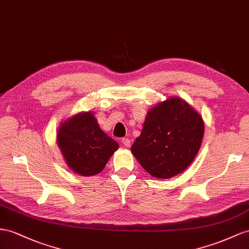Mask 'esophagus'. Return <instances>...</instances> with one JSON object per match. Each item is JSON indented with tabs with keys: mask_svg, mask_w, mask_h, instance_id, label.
<instances>
[{
	"mask_svg": "<svg viewBox=\"0 0 249 249\" xmlns=\"http://www.w3.org/2000/svg\"><path fill=\"white\" fill-rule=\"evenodd\" d=\"M122 143L124 146H126V147H129L130 146V140L128 138H123L122 139Z\"/></svg>",
	"mask_w": 249,
	"mask_h": 249,
	"instance_id": "1",
	"label": "esophagus"
}]
</instances>
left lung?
Instances as JSON below:
<instances>
[{
    "label": "left lung",
    "instance_id": "1",
    "mask_svg": "<svg viewBox=\"0 0 249 249\" xmlns=\"http://www.w3.org/2000/svg\"><path fill=\"white\" fill-rule=\"evenodd\" d=\"M204 136V122L186 101L169 98L148 110L141 135L131 146L141 166L158 179H169L195 160Z\"/></svg>",
    "mask_w": 249,
    "mask_h": 249
}]
</instances>
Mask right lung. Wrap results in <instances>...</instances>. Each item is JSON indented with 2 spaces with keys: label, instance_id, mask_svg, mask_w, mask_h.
<instances>
[{
  "label": "right lung",
  "instance_id": "obj_1",
  "mask_svg": "<svg viewBox=\"0 0 249 249\" xmlns=\"http://www.w3.org/2000/svg\"><path fill=\"white\" fill-rule=\"evenodd\" d=\"M56 142L68 167L83 177L104 169L119 144L100 128L90 111L75 114L60 125Z\"/></svg>",
  "mask_w": 249,
  "mask_h": 249
}]
</instances>
